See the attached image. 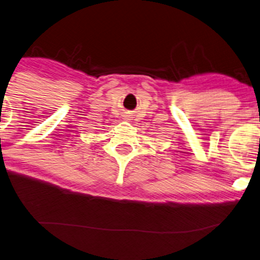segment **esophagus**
I'll return each mask as SVG.
<instances>
[{"label":"esophagus","mask_w":260,"mask_h":260,"mask_svg":"<svg viewBox=\"0 0 260 260\" xmlns=\"http://www.w3.org/2000/svg\"><path fill=\"white\" fill-rule=\"evenodd\" d=\"M126 117H127V116H126Z\"/></svg>","instance_id":"obj_1"}]
</instances>
